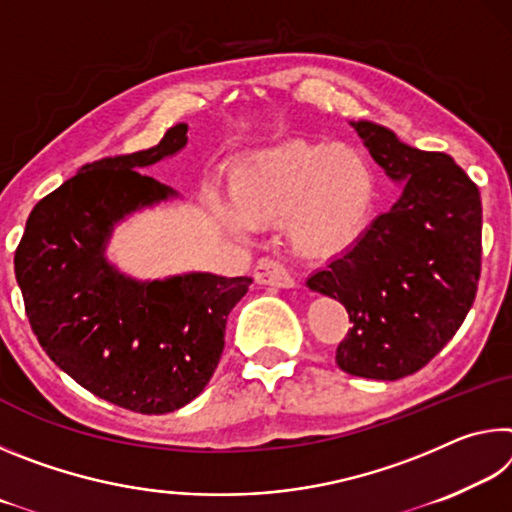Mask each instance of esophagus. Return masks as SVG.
<instances>
[{
	"label": "esophagus",
	"instance_id": "1",
	"mask_svg": "<svg viewBox=\"0 0 512 512\" xmlns=\"http://www.w3.org/2000/svg\"><path fill=\"white\" fill-rule=\"evenodd\" d=\"M255 280L259 284H266V287H277V289L298 287L296 275H293L284 264L275 262V259H262V262L255 266Z\"/></svg>",
	"mask_w": 512,
	"mask_h": 512
}]
</instances>
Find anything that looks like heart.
<instances>
[{
  "label": "heart",
  "instance_id": "1",
  "mask_svg": "<svg viewBox=\"0 0 512 512\" xmlns=\"http://www.w3.org/2000/svg\"><path fill=\"white\" fill-rule=\"evenodd\" d=\"M232 205L216 216L225 230L284 223L289 244L305 255L336 253L357 241L377 207V173L348 144L291 140L250 155L232 171Z\"/></svg>",
  "mask_w": 512,
  "mask_h": 512
}]
</instances>
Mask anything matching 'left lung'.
<instances>
[{
    "mask_svg": "<svg viewBox=\"0 0 512 512\" xmlns=\"http://www.w3.org/2000/svg\"><path fill=\"white\" fill-rule=\"evenodd\" d=\"M350 126L402 194L327 268L311 273L307 287L350 314V332L336 348L339 368L395 381L427 366L472 307L481 196L449 155L413 149L375 121Z\"/></svg>",
    "mask_w": 512,
    "mask_h": 512,
    "instance_id": "left-lung-1",
    "label": "left lung"
}]
</instances>
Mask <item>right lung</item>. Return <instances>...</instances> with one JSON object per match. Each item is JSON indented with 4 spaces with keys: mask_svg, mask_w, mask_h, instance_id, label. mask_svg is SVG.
I'll use <instances>...</instances> for the list:
<instances>
[{
    "mask_svg": "<svg viewBox=\"0 0 512 512\" xmlns=\"http://www.w3.org/2000/svg\"><path fill=\"white\" fill-rule=\"evenodd\" d=\"M187 144L171 126L146 151L85 164L33 207L15 277L42 350L101 400L146 415L183 409L219 366L225 320L250 277L192 271L135 280L106 257L115 225L178 192L140 173Z\"/></svg>",
    "mask_w": 512,
    "mask_h": 512,
    "instance_id": "obj_1",
    "label": "right lung"
}]
</instances>
